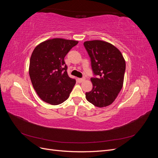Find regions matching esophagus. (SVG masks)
Instances as JSON below:
<instances>
[{"instance_id":"esophagus-1","label":"esophagus","mask_w":158,"mask_h":158,"mask_svg":"<svg viewBox=\"0 0 158 158\" xmlns=\"http://www.w3.org/2000/svg\"><path fill=\"white\" fill-rule=\"evenodd\" d=\"M78 82H79V83H81V82H84V81L85 80V79L84 78H78Z\"/></svg>"}]
</instances>
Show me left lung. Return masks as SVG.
Instances as JSON below:
<instances>
[{"mask_svg": "<svg viewBox=\"0 0 158 158\" xmlns=\"http://www.w3.org/2000/svg\"><path fill=\"white\" fill-rule=\"evenodd\" d=\"M84 45L91 59L94 75L91 78L93 88L85 93V98L96 107L108 106L123 88L125 60L120 51L109 43L94 40L85 41Z\"/></svg>", "mask_w": 158, "mask_h": 158, "instance_id": "obj_1", "label": "left lung"}]
</instances>
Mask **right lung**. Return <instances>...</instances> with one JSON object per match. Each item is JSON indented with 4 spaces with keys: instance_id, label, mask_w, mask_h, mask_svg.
<instances>
[{
    "instance_id": "1",
    "label": "right lung",
    "mask_w": 158,
    "mask_h": 158,
    "mask_svg": "<svg viewBox=\"0 0 158 158\" xmlns=\"http://www.w3.org/2000/svg\"><path fill=\"white\" fill-rule=\"evenodd\" d=\"M78 41L60 38L47 40L33 50L29 74L39 97L51 105H59L69 97L76 84L70 78L64 59Z\"/></svg>"
}]
</instances>
